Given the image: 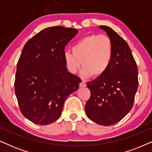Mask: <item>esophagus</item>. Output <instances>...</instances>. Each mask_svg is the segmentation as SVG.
<instances>
[{
    "label": "esophagus",
    "mask_w": 152,
    "mask_h": 152,
    "mask_svg": "<svg viewBox=\"0 0 152 152\" xmlns=\"http://www.w3.org/2000/svg\"><path fill=\"white\" fill-rule=\"evenodd\" d=\"M86 86V84L84 82H82L80 84V87L81 88H84V87Z\"/></svg>",
    "instance_id": "34e87169"
}]
</instances>
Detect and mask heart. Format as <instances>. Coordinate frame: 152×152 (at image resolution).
<instances>
[{"label":"heart","instance_id":"heart-1","mask_svg":"<svg viewBox=\"0 0 152 152\" xmlns=\"http://www.w3.org/2000/svg\"><path fill=\"white\" fill-rule=\"evenodd\" d=\"M72 53L66 51L64 59L68 70L76 73L82 66L83 77H101L111 65L113 45L107 35L93 34L81 39L72 48Z\"/></svg>","mask_w":152,"mask_h":152}]
</instances>
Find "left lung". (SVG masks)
<instances>
[{
    "label": "left lung",
    "mask_w": 152,
    "mask_h": 152,
    "mask_svg": "<svg viewBox=\"0 0 152 152\" xmlns=\"http://www.w3.org/2000/svg\"><path fill=\"white\" fill-rule=\"evenodd\" d=\"M113 45V59L107 72L87 83L91 97L85 105L89 119L103 126L119 122L132 109L138 86V68L127 43L109 27L100 26Z\"/></svg>",
    "instance_id": "left-lung-1"
}]
</instances>
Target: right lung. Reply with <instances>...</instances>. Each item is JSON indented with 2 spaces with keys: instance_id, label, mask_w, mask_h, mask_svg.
Here are the masks:
<instances>
[{
  "instance_id": "add662e5",
  "label": "right lung",
  "mask_w": 152,
  "mask_h": 152,
  "mask_svg": "<svg viewBox=\"0 0 152 152\" xmlns=\"http://www.w3.org/2000/svg\"><path fill=\"white\" fill-rule=\"evenodd\" d=\"M78 32L50 27L24 45L16 65L15 94L20 112L33 123L46 125L59 119L66 99L79 88L80 77L68 72L64 49Z\"/></svg>"
}]
</instances>
